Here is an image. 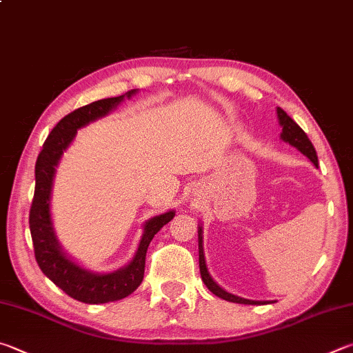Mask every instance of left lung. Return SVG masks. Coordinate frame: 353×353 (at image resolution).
I'll use <instances>...</instances> for the list:
<instances>
[{
	"label": "left lung",
	"instance_id": "1",
	"mask_svg": "<svg viewBox=\"0 0 353 353\" xmlns=\"http://www.w3.org/2000/svg\"><path fill=\"white\" fill-rule=\"evenodd\" d=\"M276 114H278V120L279 125L283 128V132H281V140H284L285 143L292 145L296 148L299 152H303L305 157H309L310 162L313 163L315 168H318V157H316V151L313 148L312 142L307 137V134L301 130L298 123L292 117H288L287 112L281 108H276ZM202 225H199L197 228V234H199V268H201V276L203 284L208 287V290L211 293H214L216 296H219L225 301H230V303H238V304H252V305H264V304H272L274 301H253V299H245L241 298L238 294H233L216 283V281L211 278V274L208 272L207 262H205V254H203V238H202Z\"/></svg>",
	"mask_w": 353,
	"mask_h": 353
}]
</instances>
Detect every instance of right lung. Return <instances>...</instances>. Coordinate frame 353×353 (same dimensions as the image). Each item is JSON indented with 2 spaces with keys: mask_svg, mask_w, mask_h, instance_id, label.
Masks as SVG:
<instances>
[{
  "mask_svg": "<svg viewBox=\"0 0 353 353\" xmlns=\"http://www.w3.org/2000/svg\"><path fill=\"white\" fill-rule=\"evenodd\" d=\"M134 94H137V89H131L119 97L92 101L68 114L50 131L35 163V193L30 207L29 227L37 264L57 287H60L70 298L86 304L112 303L126 298L136 290L143 281L145 258L150 242L159 230L176 214L174 210H170L146 221L134 258L125 267L111 273H95L77 264L63 252L55 234L52 216H50V194H52L57 166L60 163L63 152L72 143L80 128L106 117L121 101L131 99Z\"/></svg>",
  "mask_w": 353,
  "mask_h": 353,
  "instance_id": "1",
  "label": "right lung"
}]
</instances>
